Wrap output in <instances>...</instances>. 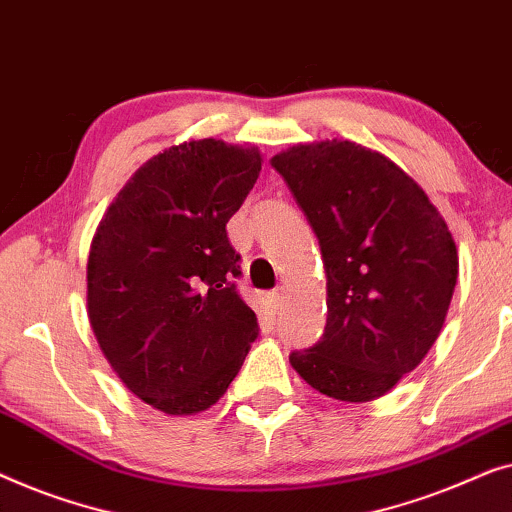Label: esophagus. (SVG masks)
<instances>
[{
	"instance_id": "1",
	"label": "esophagus",
	"mask_w": 512,
	"mask_h": 512,
	"mask_svg": "<svg viewBox=\"0 0 512 512\" xmlns=\"http://www.w3.org/2000/svg\"><path fill=\"white\" fill-rule=\"evenodd\" d=\"M283 299H285L283 287H280V290H276V292H271V304H273V308H276V311L280 306H283Z\"/></svg>"
}]
</instances>
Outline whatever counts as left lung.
Segmentation results:
<instances>
[{
  "mask_svg": "<svg viewBox=\"0 0 512 512\" xmlns=\"http://www.w3.org/2000/svg\"><path fill=\"white\" fill-rule=\"evenodd\" d=\"M318 236L327 327L292 369L331 399L383 397L441 334L459 257L443 215L406 171L355 141L297 143L271 157Z\"/></svg>",
  "mask_w": 512,
  "mask_h": 512,
  "instance_id": "1",
  "label": "left lung"
}]
</instances>
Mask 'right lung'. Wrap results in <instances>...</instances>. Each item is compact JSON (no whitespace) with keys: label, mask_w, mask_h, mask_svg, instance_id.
Here are the masks:
<instances>
[{"label":"right lung","mask_w":512,"mask_h":512,"mask_svg":"<svg viewBox=\"0 0 512 512\" xmlns=\"http://www.w3.org/2000/svg\"><path fill=\"white\" fill-rule=\"evenodd\" d=\"M262 155L218 139L155 155L106 208L88 257V318L115 376L167 415L211 408L259 334L227 222Z\"/></svg>","instance_id":"add662e5"}]
</instances>
